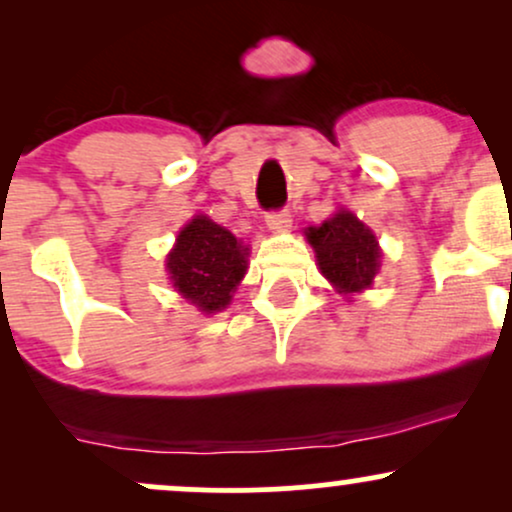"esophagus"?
Instances as JSON below:
<instances>
[{"label": "esophagus", "instance_id": "34e87169", "mask_svg": "<svg viewBox=\"0 0 512 512\" xmlns=\"http://www.w3.org/2000/svg\"><path fill=\"white\" fill-rule=\"evenodd\" d=\"M267 226L272 228V231L281 233V231H289L291 228V211L289 209H276V211H269L267 214Z\"/></svg>", "mask_w": 512, "mask_h": 512}]
</instances>
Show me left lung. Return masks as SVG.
<instances>
[{
	"label": "left lung",
	"mask_w": 512,
	"mask_h": 512,
	"mask_svg": "<svg viewBox=\"0 0 512 512\" xmlns=\"http://www.w3.org/2000/svg\"><path fill=\"white\" fill-rule=\"evenodd\" d=\"M322 274L342 293H356L373 284L380 267L378 240L351 211H339L322 226L308 228Z\"/></svg>",
	"instance_id": "1"
}]
</instances>
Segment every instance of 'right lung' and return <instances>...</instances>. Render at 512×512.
<instances>
[{
	"label": "right lung",
	"mask_w": 512,
	"mask_h": 512,
	"mask_svg": "<svg viewBox=\"0 0 512 512\" xmlns=\"http://www.w3.org/2000/svg\"><path fill=\"white\" fill-rule=\"evenodd\" d=\"M248 248L233 233L207 216H197L180 231L178 245L168 255V272L175 289L204 313H216L231 303L248 264Z\"/></svg>",
	"instance_id": "right-lung-1"
}]
</instances>
